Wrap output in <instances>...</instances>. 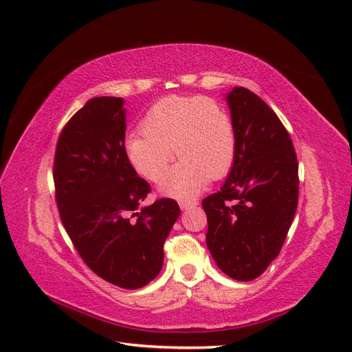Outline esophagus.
<instances>
[{"mask_svg":"<svg viewBox=\"0 0 352 352\" xmlns=\"http://www.w3.org/2000/svg\"><path fill=\"white\" fill-rule=\"evenodd\" d=\"M178 206H180L182 210H188V208H190V207L198 206V201H195V199H180V201H178Z\"/></svg>","mask_w":352,"mask_h":352,"instance_id":"34e87169","label":"esophagus"}]
</instances>
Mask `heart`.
<instances>
[{"label":"heart","mask_w":352,"mask_h":352,"mask_svg":"<svg viewBox=\"0 0 352 352\" xmlns=\"http://www.w3.org/2000/svg\"><path fill=\"white\" fill-rule=\"evenodd\" d=\"M130 133L124 151L142 177L159 182L175 155L180 162L162 180L164 193L192 197L208 180H219L236 155V133L221 104L204 96L172 95L154 102ZM175 149L172 150L171 146Z\"/></svg>","instance_id":"obj_1"}]
</instances>
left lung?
<instances>
[{
	"label": "left lung",
	"mask_w": 352,
	"mask_h": 352,
	"mask_svg": "<svg viewBox=\"0 0 352 352\" xmlns=\"http://www.w3.org/2000/svg\"><path fill=\"white\" fill-rule=\"evenodd\" d=\"M236 133L233 168L203 199L206 242L222 272L251 281L278 256L298 207V160L280 118L246 87L227 95Z\"/></svg>",
	"instance_id": "8db88e82"
}]
</instances>
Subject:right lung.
Instances as JSON below:
<instances>
[{"label": "right lung", "instance_id": "obj_1", "mask_svg": "<svg viewBox=\"0 0 352 352\" xmlns=\"http://www.w3.org/2000/svg\"><path fill=\"white\" fill-rule=\"evenodd\" d=\"M124 100H89L58 136L56 203L63 227L92 271L122 289L144 287L159 275L163 245L180 216L175 199L140 203L151 186L124 151Z\"/></svg>", "mask_w": 352, "mask_h": 352}]
</instances>
